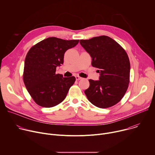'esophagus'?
Segmentation results:
<instances>
[{"instance_id": "esophagus-1", "label": "esophagus", "mask_w": 155, "mask_h": 155, "mask_svg": "<svg viewBox=\"0 0 155 155\" xmlns=\"http://www.w3.org/2000/svg\"><path fill=\"white\" fill-rule=\"evenodd\" d=\"M75 78H76V80H80L82 79V78L80 77H79V76H76V77H75Z\"/></svg>"}]
</instances>
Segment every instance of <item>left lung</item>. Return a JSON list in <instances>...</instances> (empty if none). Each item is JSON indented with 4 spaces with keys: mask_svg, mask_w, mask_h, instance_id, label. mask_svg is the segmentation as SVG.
<instances>
[{
    "mask_svg": "<svg viewBox=\"0 0 155 155\" xmlns=\"http://www.w3.org/2000/svg\"><path fill=\"white\" fill-rule=\"evenodd\" d=\"M80 45L92 58L91 64L99 70V80H89L84 91L88 101L102 108L121 101L129 83L130 62L125 50L112 38L102 35L80 40Z\"/></svg>",
    "mask_w": 155,
    "mask_h": 155,
    "instance_id": "obj_1",
    "label": "left lung"
}]
</instances>
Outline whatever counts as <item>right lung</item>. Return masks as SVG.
I'll list each match as a JSON object with an SVG mask.
<instances>
[{"label": "right lung", "mask_w": 155, "mask_h": 155, "mask_svg": "<svg viewBox=\"0 0 155 155\" xmlns=\"http://www.w3.org/2000/svg\"><path fill=\"white\" fill-rule=\"evenodd\" d=\"M79 40H66L48 37L33 46L25 61L23 80L31 96L38 105L52 107L62 102L75 77L56 74V68L64 63L68 49L75 47Z\"/></svg>", "instance_id": "add662e5"}]
</instances>
